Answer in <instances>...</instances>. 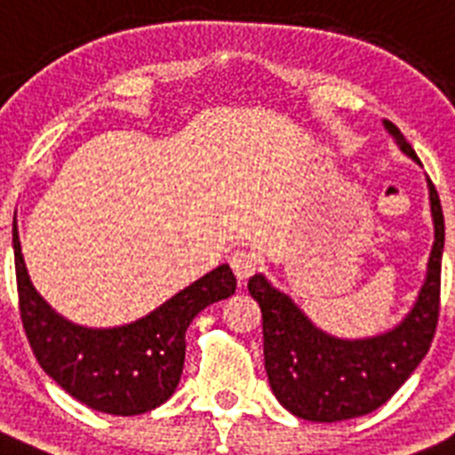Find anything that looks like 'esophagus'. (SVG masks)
Instances as JSON below:
<instances>
[{
  "label": "esophagus",
  "mask_w": 455,
  "mask_h": 455,
  "mask_svg": "<svg viewBox=\"0 0 455 455\" xmlns=\"http://www.w3.org/2000/svg\"><path fill=\"white\" fill-rule=\"evenodd\" d=\"M228 263H231V268H234L235 277L243 282H245L247 277L254 273V270H257V257H254V254L247 250L234 251V254H231V259H228Z\"/></svg>",
  "instance_id": "esophagus-1"
}]
</instances>
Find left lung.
Wrapping results in <instances>:
<instances>
[{"instance_id": "1", "label": "left lung", "mask_w": 455, "mask_h": 455, "mask_svg": "<svg viewBox=\"0 0 455 455\" xmlns=\"http://www.w3.org/2000/svg\"><path fill=\"white\" fill-rule=\"evenodd\" d=\"M384 129L400 150L419 162L393 122ZM435 240L428 270L411 310L387 333L347 339L326 333L300 310L289 293L270 284L263 273L247 289L261 307L263 358L275 398L305 421L335 423L370 414L387 403L428 354L440 315V273L444 251V215L428 178Z\"/></svg>"}]
</instances>
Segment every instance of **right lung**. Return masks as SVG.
Here are the masks:
<instances>
[{
  "mask_svg": "<svg viewBox=\"0 0 455 455\" xmlns=\"http://www.w3.org/2000/svg\"><path fill=\"white\" fill-rule=\"evenodd\" d=\"M20 316L41 368L76 400L113 416H136L171 398L185 365V333L194 316L235 291L228 263L205 273L132 323L92 328L62 316L27 273L13 221Z\"/></svg>",
  "mask_w": 455,
  "mask_h": 455,
  "instance_id": "1",
  "label": "right lung"
}]
</instances>
